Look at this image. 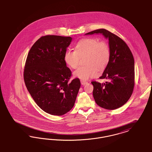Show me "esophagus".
<instances>
[{
    "mask_svg": "<svg viewBox=\"0 0 152 152\" xmlns=\"http://www.w3.org/2000/svg\"><path fill=\"white\" fill-rule=\"evenodd\" d=\"M80 83L82 85H86L88 83V82H86L84 80H80Z\"/></svg>",
    "mask_w": 152,
    "mask_h": 152,
    "instance_id": "34e87169",
    "label": "esophagus"
}]
</instances>
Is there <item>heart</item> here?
Returning a JSON list of instances; mask_svg holds the SVG:
<instances>
[{
  "mask_svg": "<svg viewBox=\"0 0 152 152\" xmlns=\"http://www.w3.org/2000/svg\"><path fill=\"white\" fill-rule=\"evenodd\" d=\"M86 56L85 66H80L74 72L75 77L87 80L96 77L98 69L104 70L110 59V49L105 41H98L95 38H85L76 45L75 50H67L64 53L65 62L70 67L76 69L80 63V57Z\"/></svg>",
  "mask_w": 152,
  "mask_h": 152,
  "instance_id": "obj_1",
  "label": "heart"
}]
</instances>
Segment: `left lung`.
<instances>
[{
	"label": "left lung",
	"instance_id": "8db88e82",
	"mask_svg": "<svg viewBox=\"0 0 152 152\" xmlns=\"http://www.w3.org/2000/svg\"><path fill=\"white\" fill-rule=\"evenodd\" d=\"M102 34L109 39L110 59L100 79L108 82L92 81L93 94L96 104L108 110L118 109L128 102L134 86V61L126 43L119 37L105 29H98L85 35Z\"/></svg>",
	"mask_w": 152,
	"mask_h": 152
}]
</instances>
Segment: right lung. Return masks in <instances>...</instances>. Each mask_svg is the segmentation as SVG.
<instances>
[{
  "instance_id": "obj_1",
  "label": "right lung",
  "mask_w": 152,
  "mask_h": 152,
  "mask_svg": "<svg viewBox=\"0 0 152 152\" xmlns=\"http://www.w3.org/2000/svg\"><path fill=\"white\" fill-rule=\"evenodd\" d=\"M72 38L58 35L40 37L26 59L23 77L33 99L44 112L62 115L74 105L80 82L69 80L72 72L66 66L64 53Z\"/></svg>"
}]
</instances>
